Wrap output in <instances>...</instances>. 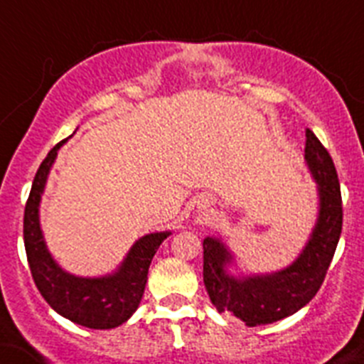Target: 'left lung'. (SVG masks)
Here are the masks:
<instances>
[{
    "label": "left lung",
    "instance_id": "8db88e82",
    "mask_svg": "<svg viewBox=\"0 0 364 364\" xmlns=\"http://www.w3.org/2000/svg\"><path fill=\"white\" fill-rule=\"evenodd\" d=\"M304 163L317 183V219L309 241L288 267L270 274L234 276V254L221 237L203 239V281L218 312H230L247 326L270 325L312 301L325 281L343 228L341 188L328 150L306 130Z\"/></svg>",
    "mask_w": 364,
    "mask_h": 364
}]
</instances>
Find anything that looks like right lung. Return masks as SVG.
Listing matches in <instances>:
<instances>
[{
	"instance_id": "1",
	"label": "right lung",
	"mask_w": 364,
	"mask_h": 364,
	"mask_svg": "<svg viewBox=\"0 0 364 364\" xmlns=\"http://www.w3.org/2000/svg\"><path fill=\"white\" fill-rule=\"evenodd\" d=\"M65 143L67 139L58 143L39 165L25 205L23 239L28 267L39 294L60 316L87 328H116L129 321L141 303L154 254L172 232H154L137 239L119 267L107 276L81 277L63 270L45 243L39 225V203L58 150Z\"/></svg>"
}]
</instances>
